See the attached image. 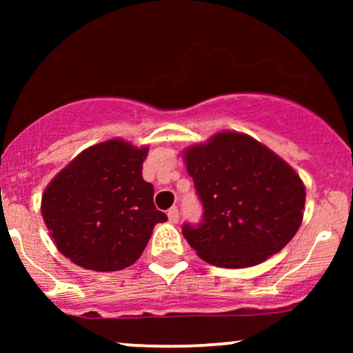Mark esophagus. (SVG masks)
I'll list each match as a JSON object with an SVG mask.
<instances>
[{
	"label": "esophagus",
	"instance_id": "34e87169",
	"mask_svg": "<svg viewBox=\"0 0 353 353\" xmlns=\"http://www.w3.org/2000/svg\"><path fill=\"white\" fill-rule=\"evenodd\" d=\"M167 216H169L170 222L177 223V220H179V208H177V206H172V208L167 212Z\"/></svg>",
	"mask_w": 353,
	"mask_h": 353
}]
</instances>
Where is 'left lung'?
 Returning <instances> with one entry per match:
<instances>
[{"instance_id": "obj_1", "label": "left lung", "mask_w": 353, "mask_h": 353, "mask_svg": "<svg viewBox=\"0 0 353 353\" xmlns=\"http://www.w3.org/2000/svg\"><path fill=\"white\" fill-rule=\"evenodd\" d=\"M201 201L198 223L183 236L199 258L222 268H248L282 251L302 222L301 177L248 134L219 133L184 154Z\"/></svg>"}]
</instances>
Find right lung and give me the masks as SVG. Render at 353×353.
Returning <instances> with one entry per match:
<instances>
[{"label":"right lung","instance_id":"add662e5","mask_svg":"<svg viewBox=\"0 0 353 353\" xmlns=\"http://www.w3.org/2000/svg\"><path fill=\"white\" fill-rule=\"evenodd\" d=\"M148 148L109 140L81 152L42 194V216L59 252L95 272L131 266L147 248L155 223L154 186L141 169Z\"/></svg>","mask_w":353,"mask_h":353}]
</instances>
